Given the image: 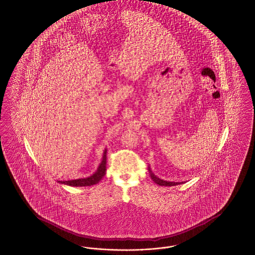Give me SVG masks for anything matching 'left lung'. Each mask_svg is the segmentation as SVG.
Here are the masks:
<instances>
[{
	"instance_id": "8db88e82",
	"label": "left lung",
	"mask_w": 255,
	"mask_h": 255,
	"mask_svg": "<svg viewBox=\"0 0 255 255\" xmlns=\"http://www.w3.org/2000/svg\"><path fill=\"white\" fill-rule=\"evenodd\" d=\"M148 171H149V174H150V178H152V180L154 181L156 184L160 186H175L178 185V184H181L183 182H170V181H165V180H162L161 178H157L155 176L154 174L150 171V168L148 167Z\"/></svg>"
}]
</instances>
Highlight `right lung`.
<instances>
[{
  "mask_svg": "<svg viewBox=\"0 0 255 255\" xmlns=\"http://www.w3.org/2000/svg\"><path fill=\"white\" fill-rule=\"evenodd\" d=\"M107 149L104 151V156H103V161L101 162L100 165L98 169L96 171L95 174L93 176L86 178H79V179H75V180H65V181H59L63 184L69 186H92L94 184H97L100 181L102 178L105 177L106 171H107Z\"/></svg>",
  "mask_w": 255,
  "mask_h": 255,
  "instance_id": "right-lung-1",
  "label": "right lung"
}]
</instances>
